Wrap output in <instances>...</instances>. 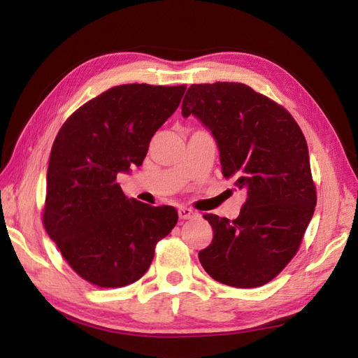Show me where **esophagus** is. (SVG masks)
Returning <instances> with one entry per match:
<instances>
[{
  "mask_svg": "<svg viewBox=\"0 0 358 358\" xmlns=\"http://www.w3.org/2000/svg\"><path fill=\"white\" fill-rule=\"evenodd\" d=\"M178 217H180V220H192V218L199 217V214H196V212L192 210L191 208L181 206V208H178Z\"/></svg>",
  "mask_w": 358,
  "mask_h": 358,
  "instance_id": "34e87169",
  "label": "esophagus"
}]
</instances>
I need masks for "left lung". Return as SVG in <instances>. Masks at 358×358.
<instances>
[{"label":"left lung","instance_id":"8db88e82","mask_svg":"<svg viewBox=\"0 0 358 358\" xmlns=\"http://www.w3.org/2000/svg\"><path fill=\"white\" fill-rule=\"evenodd\" d=\"M217 140L223 175L248 199L235 220L204 214L214 231L200 263L220 283H269L299 250L317 191L308 144L283 106L241 83L192 85L181 104Z\"/></svg>","mask_w":358,"mask_h":358}]
</instances>
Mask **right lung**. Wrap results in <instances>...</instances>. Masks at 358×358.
Here are the masks:
<instances>
[{
    "instance_id": "right-lung-1",
    "label": "right lung",
    "mask_w": 358,
    "mask_h": 358,
    "mask_svg": "<svg viewBox=\"0 0 358 358\" xmlns=\"http://www.w3.org/2000/svg\"><path fill=\"white\" fill-rule=\"evenodd\" d=\"M186 86L121 85L83 104L53 141L43 224L71 268L100 287L140 280L178 222L172 206L127 199L120 172L141 166Z\"/></svg>"
}]
</instances>
